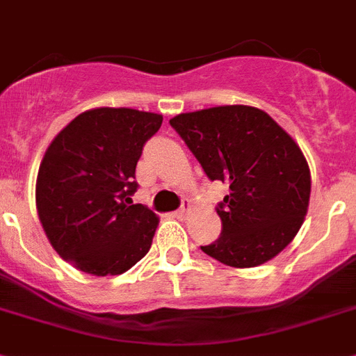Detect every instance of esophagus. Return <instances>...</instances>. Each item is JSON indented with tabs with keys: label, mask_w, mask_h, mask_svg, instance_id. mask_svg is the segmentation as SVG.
<instances>
[{
	"label": "esophagus",
	"mask_w": 356,
	"mask_h": 356,
	"mask_svg": "<svg viewBox=\"0 0 356 356\" xmlns=\"http://www.w3.org/2000/svg\"><path fill=\"white\" fill-rule=\"evenodd\" d=\"M192 211V202L190 201H183V204H181V208H179L177 211H175V217L177 219H184L188 213Z\"/></svg>",
	"instance_id": "1"
}]
</instances>
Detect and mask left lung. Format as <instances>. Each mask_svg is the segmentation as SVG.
<instances>
[{
    "instance_id": "1",
    "label": "left lung",
    "mask_w": 356,
    "mask_h": 356,
    "mask_svg": "<svg viewBox=\"0 0 356 356\" xmlns=\"http://www.w3.org/2000/svg\"><path fill=\"white\" fill-rule=\"evenodd\" d=\"M211 181L229 184L217 206L222 232L201 246L232 268H255L288 246L304 222L312 175L293 137L255 106L226 104L170 119Z\"/></svg>"
}]
</instances>
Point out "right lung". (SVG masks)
I'll use <instances>...</instances> for the list:
<instances>
[{"instance_id": "add662e5", "label": "right lung", "mask_w": 356, "mask_h": 356, "mask_svg": "<svg viewBox=\"0 0 356 356\" xmlns=\"http://www.w3.org/2000/svg\"><path fill=\"white\" fill-rule=\"evenodd\" d=\"M163 115L134 108L79 113L44 152L35 181L41 226L61 259L85 273L121 275L152 246L157 215L132 204L136 166Z\"/></svg>"}]
</instances>
